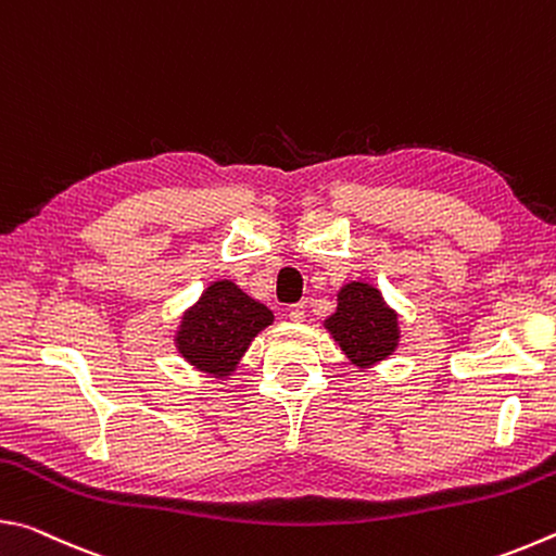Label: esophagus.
Wrapping results in <instances>:
<instances>
[{
	"mask_svg": "<svg viewBox=\"0 0 556 556\" xmlns=\"http://www.w3.org/2000/svg\"><path fill=\"white\" fill-rule=\"evenodd\" d=\"M289 318H291V321H296V324L304 321V318H306V304H304V301L289 308Z\"/></svg>",
	"mask_w": 556,
	"mask_h": 556,
	"instance_id": "obj_1",
	"label": "esophagus"
}]
</instances>
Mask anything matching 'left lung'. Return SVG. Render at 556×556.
Segmentation results:
<instances>
[{"instance_id": "obj_1", "label": "left lung", "mask_w": 556, "mask_h": 556, "mask_svg": "<svg viewBox=\"0 0 556 556\" xmlns=\"http://www.w3.org/2000/svg\"><path fill=\"white\" fill-rule=\"evenodd\" d=\"M328 333L355 368H370L394 353L400 341L397 314L372 285L351 281L338 291L336 314L326 318Z\"/></svg>"}]
</instances>
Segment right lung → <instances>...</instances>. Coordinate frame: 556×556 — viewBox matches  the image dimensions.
Here are the masks:
<instances>
[{
	"instance_id": "add662e5",
	"label": "right lung",
	"mask_w": 556,
	"mask_h": 556,
	"mask_svg": "<svg viewBox=\"0 0 556 556\" xmlns=\"http://www.w3.org/2000/svg\"><path fill=\"white\" fill-rule=\"evenodd\" d=\"M275 316L232 281H213L188 308L176 331V348L193 368L225 378L238 368L252 338Z\"/></svg>"
}]
</instances>
